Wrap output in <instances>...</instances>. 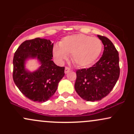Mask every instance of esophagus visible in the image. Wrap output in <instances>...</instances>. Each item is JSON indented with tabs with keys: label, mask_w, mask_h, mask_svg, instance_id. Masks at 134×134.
Masks as SVG:
<instances>
[{
	"label": "esophagus",
	"mask_w": 134,
	"mask_h": 134,
	"mask_svg": "<svg viewBox=\"0 0 134 134\" xmlns=\"http://www.w3.org/2000/svg\"><path fill=\"white\" fill-rule=\"evenodd\" d=\"M70 71V69L69 68V67H66L65 68V74H67V73H69V72Z\"/></svg>",
	"instance_id": "obj_1"
}]
</instances>
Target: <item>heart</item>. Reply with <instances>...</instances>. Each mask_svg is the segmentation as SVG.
I'll return each instance as SVG.
<instances>
[{
	"label": "heart",
	"mask_w": 134,
	"mask_h": 134,
	"mask_svg": "<svg viewBox=\"0 0 134 134\" xmlns=\"http://www.w3.org/2000/svg\"><path fill=\"white\" fill-rule=\"evenodd\" d=\"M103 48L99 38L84 34H75L63 38L59 46L53 48V55L59 62H63L71 55L72 61L79 67L93 64L100 55Z\"/></svg>",
	"instance_id": "obj_1"
}]
</instances>
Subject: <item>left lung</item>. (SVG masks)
I'll use <instances>...</instances> for the list:
<instances>
[{
    "label": "left lung",
    "mask_w": 134,
    "mask_h": 134,
    "mask_svg": "<svg viewBox=\"0 0 134 134\" xmlns=\"http://www.w3.org/2000/svg\"><path fill=\"white\" fill-rule=\"evenodd\" d=\"M104 45L100 59L88 69L76 71L75 90L84 100H101L113 90L120 76L118 53L108 38L98 35Z\"/></svg>",
    "instance_id": "obj_1"
}]
</instances>
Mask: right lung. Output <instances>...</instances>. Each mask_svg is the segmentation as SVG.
<instances>
[{
  "instance_id": "right-lung-1",
  "label": "right lung",
  "mask_w": 134,
  "mask_h": 134,
  "mask_svg": "<svg viewBox=\"0 0 134 134\" xmlns=\"http://www.w3.org/2000/svg\"><path fill=\"white\" fill-rule=\"evenodd\" d=\"M53 43L50 40L36 38L26 40L17 49L13 58V80L20 91L36 102L50 99L65 75V67L52 60ZM36 59L40 66L31 71L26 68L29 60Z\"/></svg>"
}]
</instances>
